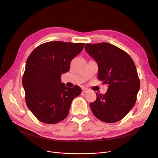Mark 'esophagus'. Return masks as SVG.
<instances>
[{
  "label": "esophagus",
  "instance_id": "1",
  "mask_svg": "<svg viewBox=\"0 0 158 158\" xmlns=\"http://www.w3.org/2000/svg\"><path fill=\"white\" fill-rule=\"evenodd\" d=\"M88 92V89L87 88H83L82 89V93L83 94H85V93H87Z\"/></svg>",
  "mask_w": 158,
  "mask_h": 158
}]
</instances>
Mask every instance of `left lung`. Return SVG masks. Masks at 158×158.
Here are the masks:
<instances>
[{
  "instance_id": "left-lung-1",
  "label": "left lung",
  "mask_w": 158,
  "mask_h": 158,
  "mask_svg": "<svg viewBox=\"0 0 158 158\" xmlns=\"http://www.w3.org/2000/svg\"><path fill=\"white\" fill-rule=\"evenodd\" d=\"M85 49L98 65V79L108 85L105 94L96 93L89 106L100 121L121 120L135 105L140 82L133 60L128 53L108 43L85 44Z\"/></svg>"
}]
</instances>
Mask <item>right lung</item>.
Masks as SVG:
<instances>
[{"label": "right lung", "mask_w": 158, "mask_h": 158, "mask_svg": "<svg viewBox=\"0 0 158 158\" xmlns=\"http://www.w3.org/2000/svg\"><path fill=\"white\" fill-rule=\"evenodd\" d=\"M84 46L83 43L47 42L28 56L22 84L27 106L40 121L55 124L64 120L73 100L81 94L78 85L66 87L60 77Z\"/></svg>", "instance_id": "1"}]
</instances>
